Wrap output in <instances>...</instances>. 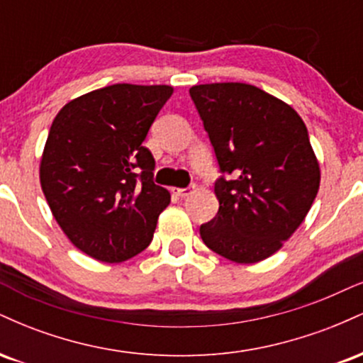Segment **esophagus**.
I'll return each mask as SVG.
<instances>
[{
	"instance_id": "34e87169",
	"label": "esophagus",
	"mask_w": 363,
	"mask_h": 363,
	"mask_svg": "<svg viewBox=\"0 0 363 363\" xmlns=\"http://www.w3.org/2000/svg\"><path fill=\"white\" fill-rule=\"evenodd\" d=\"M194 186L193 187H174L172 193L176 196H181V198H184V196H189L191 193H193Z\"/></svg>"
}]
</instances>
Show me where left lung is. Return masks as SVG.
Returning a JSON list of instances; mask_svg holds the SVG:
<instances>
[{"instance_id":"left-lung-1","label":"left lung","mask_w":363,"mask_h":363,"mask_svg":"<svg viewBox=\"0 0 363 363\" xmlns=\"http://www.w3.org/2000/svg\"><path fill=\"white\" fill-rule=\"evenodd\" d=\"M220 172V208L199 227L211 251L252 264L269 257L303 222L319 191L320 170L309 133L289 104L247 83L189 89Z\"/></svg>"}]
</instances>
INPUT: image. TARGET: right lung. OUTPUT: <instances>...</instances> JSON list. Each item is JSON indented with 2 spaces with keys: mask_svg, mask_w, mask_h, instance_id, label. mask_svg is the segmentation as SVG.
<instances>
[{
  "mask_svg": "<svg viewBox=\"0 0 363 363\" xmlns=\"http://www.w3.org/2000/svg\"><path fill=\"white\" fill-rule=\"evenodd\" d=\"M174 89L116 83L66 104L52 121L40 158V186L74 247L104 262L147 249L170 193L153 182L143 147Z\"/></svg>",
  "mask_w": 363,
  "mask_h": 363,
  "instance_id": "1",
  "label": "right lung"
}]
</instances>
